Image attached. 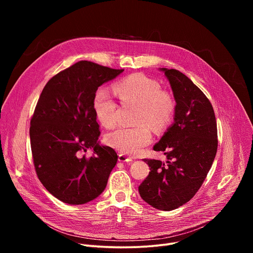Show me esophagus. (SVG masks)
<instances>
[{
  "instance_id": "obj_1",
  "label": "esophagus",
  "mask_w": 253,
  "mask_h": 253,
  "mask_svg": "<svg viewBox=\"0 0 253 253\" xmlns=\"http://www.w3.org/2000/svg\"><path fill=\"white\" fill-rule=\"evenodd\" d=\"M118 160L120 162H131L133 161V158L132 157H129L125 154H119V157H118Z\"/></svg>"
}]
</instances>
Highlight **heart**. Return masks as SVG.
Masks as SVG:
<instances>
[{"instance_id":"1","label":"heart","mask_w":253,"mask_h":253,"mask_svg":"<svg viewBox=\"0 0 253 253\" xmlns=\"http://www.w3.org/2000/svg\"><path fill=\"white\" fill-rule=\"evenodd\" d=\"M114 94L121 103L138 105L136 123L132 128L120 127L107 134L108 145L122 153L136 155L147 146L152 134L149 126L161 131L173 120L176 103L173 96L153 79L142 74L130 75L113 85ZM93 108L99 122L106 128L117 124L118 106L106 89H99L93 99Z\"/></svg>"}]
</instances>
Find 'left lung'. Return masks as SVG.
I'll use <instances>...</instances> for the list:
<instances>
[{"label": "left lung", "instance_id": "8db88e82", "mask_svg": "<svg viewBox=\"0 0 253 253\" xmlns=\"http://www.w3.org/2000/svg\"><path fill=\"white\" fill-rule=\"evenodd\" d=\"M160 70L176 102L174 123L153 147L167 161L144 159L151 171L138 189L149 205L170 211L201 187L217 152V124L210 101L187 76L175 69Z\"/></svg>", "mask_w": 253, "mask_h": 253}]
</instances>
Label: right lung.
<instances>
[{
  "label": "right lung",
  "instance_id": "obj_1",
  "mask_svg": "<svg viewBox=\"0 0 253 253\" xmlns=\"http://www.w3.org/2000/svg\"><path fill=\"white\" fill-rule=\"evenodd\" d=\"M123 71L77 62L48 81L36 105L30 126L36 173L64 203L79 205L97 198L117 163L115 150L98 142L93 99L99 86ZM88 149H93L89 159L84 155Z\"/></svg>",
  "mask_w": 253,
  "mask_h": 253
}]
</instances>
